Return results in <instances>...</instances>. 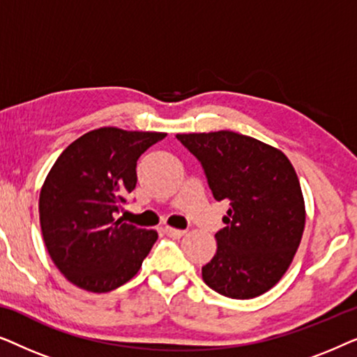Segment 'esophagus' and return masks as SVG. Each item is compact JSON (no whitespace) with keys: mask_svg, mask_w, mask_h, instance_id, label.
<instances>
[{"mask_svg":"<svg viewBox=\"0 0 357 357\" xmlns=\"http://www.w3.org/2000/svg\"><path fill=\"white\" fill-rule=\"evenodd\" d=\"M165 234H167L169 237H174V238H180L182 236H185V231H180V229H174V227H165L164 229Z\"/></svg>","mask_w":357,"mask_h":357,"instance_id":"34e87169","label":"esophagus"}]
</instances>
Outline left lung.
<instances>
[{"mask_svg": "<svg viewBox=\"0 0 357 357\" xmlns=\"http://www.w3.org/2000/svg\"><path fill=\"white\" fill-rule=\"evenodd\" d=\"M199 160L214 199H227L216 232L218 250L202 268L203 281L231 299L271 289L289 268L305 224L299 178L289 159L234 131L177 135Z\"/></svg>", "mask_w": 357, "mask_h": 357, "instance_id": "left-lung-1", "label": "left lung"}]
</instances>
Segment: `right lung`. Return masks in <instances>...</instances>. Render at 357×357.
Returning <instances> with one entry per match:
<instances>
[{
	"mask_svg": "<svg viewBox=\"0 0 357 357\" xmlns=\"http://www.w3.org/2000/svg\"><path fill=\"white\" fill-rule=\"evenodd\" d=\"M165 133L105 126L68 146L40 190L38 213L47 250L68 281L89 292L128 282L158 232L115 219L136 187L139 155Z\"/></svg>",
	"mask_w": 357,
	"mask_h": 357,
	"instance_id": "obj_1",
	"label": "right lung"
}]
</instances>
